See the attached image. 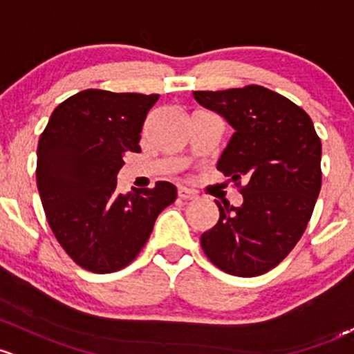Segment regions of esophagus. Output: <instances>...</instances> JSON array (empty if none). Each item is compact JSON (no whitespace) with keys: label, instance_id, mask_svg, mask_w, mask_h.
<instances>
[{"label":"esophagus","instance_id":"esophagus-1","mask_svg":"<svg viewBox=\"0 0 354 354\" xmlns=\"http://www.w3.org/2000/svg\"><path fill=\"white\" fill-rule=\"evenodd\" d=\"M178 198L180 199H196L198 198V194H196L192 189H187V187H178Z\"/></svg>","mask_w":354,"mask_h":354}]
</instances>
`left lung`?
Here are the masks:
<instances>
[{"label":"left lung","mask_w":354,"mask_h":354,"mask_svg":"<svg viewBox=\"0 0 354 354\" xmlns=\"http://www.w3.org/2000/svg\"><path fill=\"white\" fill-rule=\"evenodd\" d=\"M199 105L233 127L216 169L245 182L240 206H216L220 220L201 235L207 259L242 278L268 272L307 228L322 184V145L307 112L279 93L249 85L194 92Z\"/></svg>","instance_id":"left-lung-1"}]
</instances>
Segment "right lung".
I'll use <instances>...</instances> for the list:
<instances>
[{
    "label": "right lung",
    "instance_id": "right-lung-1",
    "mask_svg": "<svg viewBox=\"0 0 354 354\" xmlns=\"http://www.w3.org/2000/svg\"><path fill=\"white\" fill-rule=\"evenodd\" d=\"M160 95L83 90L54 109L37 147V187L57 242L76 264L114 272L140 254L176 185L118 192L127 153H140Z\"/></svg>",
    "mask_w": 354,
    "mask_h": 354
}]
</instances>
